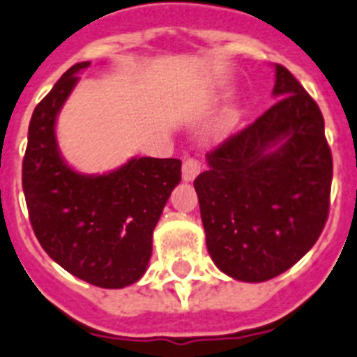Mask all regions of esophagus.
<instances>
[{
	"label": "esophagus",
	"instance_id": "34e87169",
	"mask_svg": "<svg viewBox=\"0 0 357 357\" xmlns=\"http://www.w3.org/2000/svg\"><path fill=\"white\" fill-rule=\"evenodd\" d=\"M200 160L199 158L195 157H188L184 160V164H182V178H184L185 182H191L197 178V175L200 173Z\"/></svg>",
	"mask_w": 357,
	"mask_h": 357
}]
</instances>
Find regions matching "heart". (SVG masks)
Returning a JSON list of instances; mask_svg holds the SVG:
<instances>
[{"label": "heart", "mask_w": 357, "mask_h": 357, "mask_svg": "<svg viewBox=\"0 0 357 357\" xmlns=\"http://www.w3.org/2000/svg\"><path fill=\"white\" fill-rule=\"evenodd\" d=\"M231 123H233V115H227V117H225L224 121H222V124H220V130H225V128L229 126Z\"/></svg>", "instance_id": "1"}]
</instances>
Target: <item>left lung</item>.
<instances>
[{
    "instance_id": "1",
    "label": "left lung",
    "mask_w": 357,
    "mask_h": 357,
    "mask_svg": "<svg viewBox=\"0 0 357 357\" xmlns=\"http://www.w3.org/2000/svg\"><path fill=\"white\" fill-rule=\"evenodd\" d=\"M276 102L206 155L195 178L215 266L240 282L285 273L316 243L328 216L332 155L316 100L276 65Z\"/></svg>"
}]
</instances>
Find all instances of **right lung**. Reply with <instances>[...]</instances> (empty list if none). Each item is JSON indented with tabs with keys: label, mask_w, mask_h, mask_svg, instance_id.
<instances>
[{
	"label": "right lung",
	"mask_w": 357,
	"mask_h": 357,
	"mask_svg": "<svg viewBox=\"0 0 357 357\" xmlns=\"http://www.w3.org/2000/svg\"><path fill=\"white\" fill-rule=\"evenodd\" d=\"M68 68L36 106L23 158V193L41 248L63 269L102 289H123L146 273L151 238L173 188L178 158L139 157L105 175L74 172L61 157L56 119L77 84Z\"/></svg>",
	"instance_id": "1"
}]
</instances>
